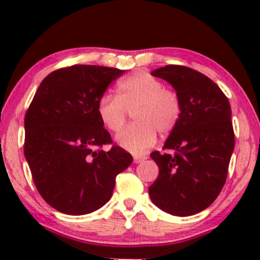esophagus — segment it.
Listing matches in <instances>:
<instances>
[{"instance_id":"1","label":"esophagus","mask_w":260,"mask_h":260,"mask_svg":"<svg viewBox=\"0 0 260 260\" xmlns=\"http://www.w3.org/2000/svg\"><path fill=\"white\" fill-rule=\"evenodd\" d=\"M146 158H147L146 156H135L133 157V159H135V164H141V162L145 161Z\"/></svg>"}]
</instances>
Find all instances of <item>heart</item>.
Masks as SVG:
<instances>
[{
	"instance_id": "b5f03b06",
	"label": "heart",
	"mask_w": 260,
	"mask_h": 260,
	"mask_svg": "<svg viewBox=\"0 0 260 260\" xmlns=\"http://www.w3.org/2000/svg\"><path fill=\"white\" fill-rule=\"evenodd\" d=\"M135 120L117 136L118 145L133 153H143L156 143L157 132L167 135L179 123L181 102L175 91L145 72L129 75L118 84V96L104 94L96 107L102 124L119 132L132 111Z\"/></svg>"
}]
</instances>
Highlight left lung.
I'll use <instances>...</instances> for the list:
<instances>
[{"mask_svg": "<svg viewBox=\"0 0 260 260\" xmlns=\"http://www.w3.org/2000/svg\"><path fill=\"white\" fill-rule=\"evenodd\" d=\"M151 74L176 90L181 115L164 146L175 153H151L159 174L149 198L169 214L190 216L209 208L226 181L235 145L232 109L221 89L191 68L166 65Z\"/></svg>", "mask_w": 260, "mask_h": 260, "instance_id": "left-lung-1", "label": "left lung"}]
</instances>
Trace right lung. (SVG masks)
<instances>
[{"label":"right lung","instance_id":"right-lung-1","mask_svg":"<svg viewBox=\"0 0 260 260\" xmlns=\"http://www.w3.org/2000/svg\"><path fill=\"white\" fill-rule=\"evenodd\" d=\"M124 70L73 65L41 81L25 115V153L39 193L55 210L85 215L112 198L115 177L133 158L111 145L96 107Z\"/></svg>","mask_w":260,"mask_h":260}]
</instances>
